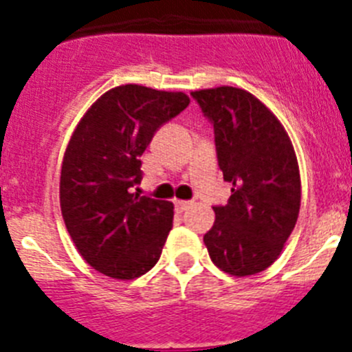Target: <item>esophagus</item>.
<instances>
[{"label":"esophagus","instance_id":"obj_1","mask_svg":"<svg viewBox=\"0 0 352 352\" xmlns=\"http://www.w3.org/2000/svg\"><path fill=\"white\" fill-rule=\"evenodd\" d=\"M192 206V201H174V208H176V211H185L186 208Z\"/></svg>","mask_w":352,"mask_h":352}]
</instances>
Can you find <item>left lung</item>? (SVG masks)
Segmentation results:
<instances>
[{"label": "left lung", "instance_id": "left-lung-1", "mask_svg": "<svg viewBox=\"0 0 352 352\" xmlns=\"http://www.w3.org/2000/svg\"><path fill=\"white\" fill-rule=\"evenodd\" d=\"M190 95L213 125L219 167L232 183L226 206H213L204 245L222 272L256 275L275 263L296 226V155L280 121L252 93L220 86Z\"/></svg>", "mask_w": 352, "mask_h": 352}]
</instances>
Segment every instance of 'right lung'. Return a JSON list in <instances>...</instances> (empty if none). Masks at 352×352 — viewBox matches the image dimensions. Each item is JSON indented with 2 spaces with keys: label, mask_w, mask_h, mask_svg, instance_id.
<instances>
[{
  "label": "right lung",
  "mask_w": 352,
  "mask_h": 352,
  "mask_svg": "<svg viewBox=\"0 0 352 352\" xmlns=\"http://www.w3.org/2000/svg\"><path fill=\"white\" fill-rule=\"evenodd\" d=\"M190 104L185 93L125 84L84 114L65 151L60 203L84 261L121 280L144 275L160 259L173 204L133 192L141 155L162 125Z\"/></svg>",
  "instance_id": "right-lung-1"
}]
</instances>
